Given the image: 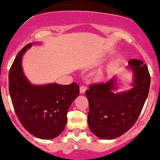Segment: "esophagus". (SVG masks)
I'll return each instance as SVG.
<instances>
[{
	"label": "esophagus",
	"mask_w": 160,
	"mask_h": 160,
	"mask_svg": "<svg viewBox=\"0 0 160 160\" xmlns=\"http://www.w3.org/2000/svg\"><path fill=\"white\" fill-rule=\"evenodd\" d=\"M87 90V87L85 86V85H82V86L80 87V92L82 94H85V91Z\"/></svg>",
	"instance_id": "1"
}]
</instances>
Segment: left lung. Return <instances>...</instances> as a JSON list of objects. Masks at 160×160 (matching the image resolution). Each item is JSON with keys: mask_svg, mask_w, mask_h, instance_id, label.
<instances>
[{"mask_svg": "<svg viewBox=\"0 0 160 160\" xmlns=\"http://www.w3.org/2000/svg\"><path fill=\"white\" fill-rule=\"evenodd\" d=\"M133 88L114 93L116 78L106 83L91 85L85 92L89 104L88 123L91 131L101 139L112 140L128 131L138 119L149 94L150 75L143 62L130 59Z\"/></svg>", "mask_w": 160, "mask_h": 160, "instance_id": "obj_1", "label": "left lung"}]
</instances>
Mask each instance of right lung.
Listing matches in <instances>:
<instances>
[{"mask_svg":"<svg viewBox=\"0 0 160 160\" xmlns=\"http://www.w3.org/2000/svg\"><path fill=\"white\" fill-rule=\"evenodd\" d=\"M27 44L18 54L9 72V92L20 123L27 131L39 139L58 137L67 123V113L79 94L76 83L63 85L52 83L32 85L25 77L22 58L31 47Z\"/></svg>","mask_w":160,"mask_h":160,"instance_id":"obj_1","label":"right lung"}]
</instances>
